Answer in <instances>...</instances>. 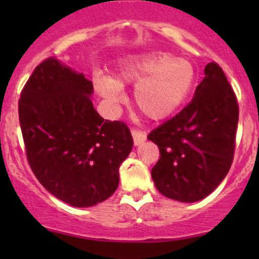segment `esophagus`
<instances>
[{
  "label": "esophagus",
  "instance_id": "1",
  "mask_svg": "<svg viewBox=\"0 0 259 259\" xmlns=\"http://www.w3.org/2000/svg\"><path fill=\"white\" fill-rule=\"evenodd\" d=\"M132 135H133V140H134L135 145H140L146 140V135L145 133L140 132V130L133 129L132 130Z\"/></svg>",
  "mask_w": 259,
  "mask_h": 259
}]
</instances>
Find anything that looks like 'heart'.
<instances>
[{
  "mask_svg": "<svg viewBox=\"0 0 259 259\" xmlns=\"http://www.w3.org/2000/svg\"><path fill=\"white\" fill-rule=\"evenodd\" d=\"M195 72L192 62L174 57L169 52H148L122 65L116 79H96V90L110 105L124 100L122 86L137 83L134 104L146 117L161 120L170 116L185 101L194 85Z\"/></svg>",
  "mask_w": 259,
  "mask_h": 259,
  "instance_id": "heart-1",
  "label": "heart"
}]
</instances>
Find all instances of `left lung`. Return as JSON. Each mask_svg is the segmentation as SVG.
<instances>
[{"mask_svg":"<svg viewBox=\"0 0 259 259\" xmlns=\"http://www.w3.org/2000/svg\"><path fill=\"white\" fill-rule=\"evenodd\" d=\"M193 100L148 135L160 156L151 169L156 189L170 199L193 203L209 195L233 161L239 108L217 62L204 69Z\"/></svg>","mask_w":259,"mask_h":259,"instance_id":"1","label":"left lung"}]
</instances>
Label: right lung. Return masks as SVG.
Segmentation results:
<instances>
[{"instance_id": "1", "label": "right lung", "mask_w": 259, "mask_h": 259, "mask_svg": "<svg viewBox=\"0 0 259 259\" xmlns=\"http://www.w3.org/2000/svg\"><path fill=\"white\" fill-rule=\"evenodd\" d=\"M93 82L54 57L44 60L18 100L26 156L38 182L72 207L114 194L133 148L129 127L104 120L90 100Z\"/></svg>"}]
</instances>
